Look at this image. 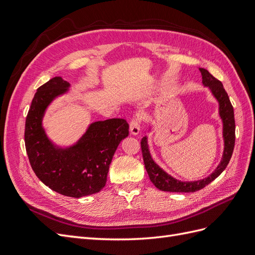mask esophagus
I'll return each mask as SVG.
<instances>
[{
	"label": "esophagus",
	"instance_id": "esophagus-1",
	"mask_svg": "<svg viewBox=\"0 0 255 255\" xmlns=\"http://www.w3.org/2000/svg\"><path fill=\"white\" fill-rule=\"evenodd\" d=\"M129 132L132 135H138L140 132V118L135 117L129 122Z\"/></svg>",
	"mask_w": 255,
	"mask_h": 255
}]
</instances>
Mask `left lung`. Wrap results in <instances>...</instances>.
<instances>
[{"instance_id":"left-lung-1","label":"left lung","mask_w":255,"mask_h":255,"mask_svg":"<svg viewBox=\"0 0 255 255\" xmlns=\"http://www.w3.org/2000/svg\"><path fill=\"white\" fill-rule=\"evenodd\" d=\"M199 70L202 74V83L204 84V86L211 89L212 94L219 102V115L223 122V140H225V150H223L222 159L218 167L216 168V170L205 179L195 182H181L166 173L163 169L158 167V165L154 163L149 151L148 140H146V137H143L140 144L145 170L148 172L154 186L159 190L171 192H195L202 189L225 170L233 154L235 145V119L233 106L231 104L227 91L223 88L222 83L214 78L206 69L199 68Z\"/></svg>"}]
</instances>
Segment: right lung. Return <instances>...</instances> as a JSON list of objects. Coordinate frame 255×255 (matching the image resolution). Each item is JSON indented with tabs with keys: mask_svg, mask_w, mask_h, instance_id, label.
Segmentation results:
<instances>
[{
	"mask_svg": "<svg viewBox=\"0 0 255 255\" xmlns=\"http://www.w3.org/2000/svg\"><path fill=\"white\" fill-rule=\"evenodd\" d=\"M70 86L55 76L37 89L25 120V149L35 174L60 195L81 198L94 195L106 184L107 173L120 141L128 135V123L114 118L91 123L74 145L57 148L45 135L44 111Z\"/></svg>",
	"mask_w": 255,
	"mask_h": 255,
	"instance_id": "add662e5",
	"label": "right lung"
}]
</instances>
